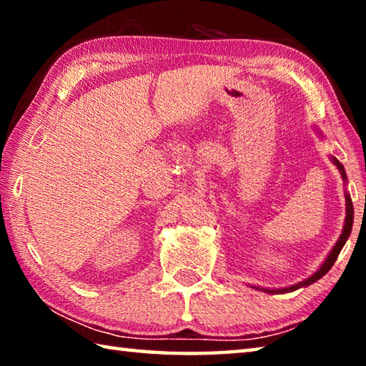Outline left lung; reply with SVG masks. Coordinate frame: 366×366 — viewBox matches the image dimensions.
Returning a JSON list of instances; mask_svg holds the SVG:
<instances>
[{
  "label": "left lung",
  "mask_w": 366,
  "mask_h": 366,
  "mask_svg": "<svg viewBox=\"0 0 366 366\" xmlns=\"http://www.w3.org/2000/svg\"><path fill=\"white\" fill-rule=\"evenodd\" d=\"M331 159H332V163L337 166L340 176H342V179L345 181L347 174H345L344 166L339 163L337 158L331 157ZM345 212H347V214H345V224H344V229H342V234H340V237H339V240L336 242V245L332 247V250H331L330 255H327L326 262H325L323 264H321V268H320L317 272H315L313 276H310L308 280L302 281V282H299V284H295V286H290V287H284V289H263V287H255V289L262 290V292H268V294H284V292H292V290H297V289H300V287L310 286V284H313L315 281L321 280V277H323V276L326 274V272L332 268L334 262H336L337 257H339V253H340V250H342V247L345 245V240L349 239V235H350V232H352V224H354V205H352V198H350V195H347V194H345Z\"/></svg>",
  "instance_id": "8db88e82"
}]
</instances>
